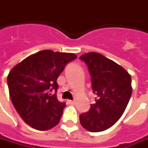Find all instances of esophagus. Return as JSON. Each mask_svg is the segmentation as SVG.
Wrapping results in <instances>:
<instances>
[{
  "instance_id": "esophagus-1",
  "label": "esophagus",
  "mask_w": 148,
  "mask_h": 148,
  "mask_svg": "<svg viewBox=\"0 0 148 148\" xmlns=\"http://www.w3.org/2000/svg\"><path fill=\"white\" fill-rule=\"evenodd\" d=\"M68 103H69V104L73 105V104H74V103H75V102H74V100H69V101H68Z\"/></svg>"
}]
</instances>
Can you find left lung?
Here are the masks:
<instances>
[{
	"label": "left lung",
	"instance_id": "8db88e82",
	"mask_svg": "<svg viewBox=\"0 0 148 148\" xmlns=\"http://www.w3.org/2000/svg\"><path fill=\"white\" fill-rule=\"evenodd\" d=\"M79 59L88 66L97 95L95 103L79 115V121L89 132H102L123 115L132 95V79L123 68L99 53H87Z\"/></svg>",
	"mask_w": 148,
	"mask_h": 148
}]
</instances>
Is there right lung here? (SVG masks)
<instances>
[{
    "label": "right lung",
    "instance_id": "obj_1",
    "mask_svg": "<svg viewBox=\"0 0 148 148\" xmlns=\"http://www.w3.org/2000/svg\"><path fill=\"white\" fill-rule=\"evenodd\" d=\"M74 54L45 49L30 55L10 71L7 84L11 102L21 119L37 130L56 126L66 104L57 99V79Z\"/></svg>",
    "mask_w": 148,
    "mask_h": 148
}]
</instances>
